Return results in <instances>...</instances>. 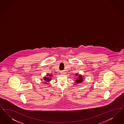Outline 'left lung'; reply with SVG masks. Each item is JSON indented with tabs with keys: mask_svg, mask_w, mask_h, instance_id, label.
I'll use <instances>...</instances> for the list:
<instances>
[{
	"mask_svg": "<svg viewBox=\"0 0 124 124\" xmlns=\"http://www.w3.org/2000/svg\"><path fill=\"white\" fill-rule=\"evenodd\" d=\"M78 74H76V76H78ZM79 78H78L77 80H76V83H78V84H79V83H81V82H82L83 81V78H82V75H79Z\"/></svg>",
	"mask_w": 124,
	"mask_h": 124,
	"instance_id": "8db88e82",
	"label": "left lung"
}]
</instances>
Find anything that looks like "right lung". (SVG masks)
Segmentation results:
<instances>
[{"label":"right lung","instance_id":"obj_1","mask_svg":"<svg viewBox=\"0 0 124 124\" xmlns=\"http://www.w3.org/2000/svg\"><path fill=\"white\" fill-rule=\"evenodd\" d=\"M47 77H45L44 78V80L45 81H45V84L46 83V82H49L50 80H51V79L52 78H50L49 77H51V75H49V74H47Z\"/></svg>","mask_w":124,"mask_h":124}]
</instances>
